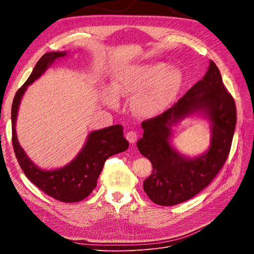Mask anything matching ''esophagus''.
<instances>
[{"mask_svg":"<svg viewBox=\"0 0 254 254\" xmlns=\"http://www.w3.org/2000/svg\"><path fill=\"white\" fill-rule=\"evenodd\" d=\"M126 137H127V140L130 144H134V143H136V141H137V139H138V134H137L136 131H134V130H129V131L127 132Z\"/></svg>","mask_w":254,"mask_h":254,"instance_id":"34e87169","label":"esophagus"}]
</instances>
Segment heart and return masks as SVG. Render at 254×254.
Masks as SVG:
<instances>
[{
    "mask_svg": "<svg viewBox=\"0 0 254 254\" xmlns=\"http://www.w3.org/2000/svg\"><path fill=\"white\" fill-rule=\"evenodd\" d=\"M183 83L179 69L168 68L155 63L117 69L111 89L102 92L104 103L116 108L117 99H130V110L140 118H152L161 114L173 102Z\"/></svg>",
    "mask_w": 254,
    "mask_h": 254,
    "instance_id": "b5f03b06",
    "label": "heart"
}]
</instances>
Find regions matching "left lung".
<instances>
[{
	"instance_id": "left-lung-1",
	"label": "left lung",
	"mask_w": 254,
	"mask_h": 254,
	"mask_svg": "<svg viewBox=\"0 0 254 254\" xmlns=\"http://www.w3.org/2000/svg\"><path fill=\"white\" fill-rule=\"evenodd\" d=\"M203 115L211 123L210 147L203 155L186 158L169 143L171 127L185 117ZM237 122L235 101L225 88L213 61L197 81L170 109L144 120L143 138L137 142L142 155L152 164L143 189L159 206H174L191 198L215 178L229 156Z\"/></svg>"
}]
</instances>
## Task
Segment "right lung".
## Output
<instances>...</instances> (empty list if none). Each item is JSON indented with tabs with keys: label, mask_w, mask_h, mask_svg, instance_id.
Returning <instances> with one entry per match:
<instances>
[{
	"label": "right lung",
	"mask_w": 254,
	"mask_h": 254,
	"mask_svg": "<svg viewBox=\"0 0 254 254\" xmlns=\"http://www.w3.org/2000/svg\"><path fill=\"white\" fill-rule=\"evenodd\" d=\"M65 56V51L45 53L36 64L28 80L16 91L11 110L12 143L17 162L31 182L58 201L75 203L82 201L95 190L106 159L126 151L128 148V142L124 137V128L120 125L93 130L87 136L81 151L71 163L61 169L51 171L38 168L25 154L18 143L15 129L21 98L28 86L44 74L55 61Z\"/></svg>",
	"instance_id": "right-lung-1"
}]
</instances>
